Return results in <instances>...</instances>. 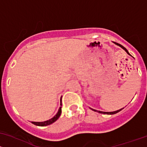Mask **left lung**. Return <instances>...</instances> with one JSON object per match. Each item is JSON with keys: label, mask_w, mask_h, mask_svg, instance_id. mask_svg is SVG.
Returning <instances> with one entry per match:
<instances>
[{"label": "left lung", "mask_w": 147, "mask_h": 147, "mask_svg": "<svg viewBox=\"0 0 147 147\" xmlns=\"http://www.w3.org/2000/svg\"><path fill=\"white\" fill-rule=\"evenodd\" d=\"M115 43L116 44V45H118V46H119L120 47H122V49H124V50H125V51H126L127 53L128 54H129V53L128 52V51L127 50V49L125 47H124L123 46H122V45H119V44H118V43H116V42H115ZM130 55V54H129ZM91 109V110H93V111H95V112H98V113H102V114H107V115H114V114H116V113H118V112H119V111H121V110H122V109L123 108H122V109H120V110H117V111H114V112H102V111H98V110H93V109H92V108H90Z\"/></svg>", "instance_id": "8db88e82"}]
</instances>
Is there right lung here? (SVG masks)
<instances>
[{
    "mask_svg": "<svg viewBox=\"0 0 147 147\" xmlns=\"http://www.w3.org/2000/svg\"><path fill=\"white\" fill-rule=\"evenodd\" d=\"M61 107L59 109V111H58V113H57V115H56L54 117H52L51 119H49V120H47V121H45V122H32V123L34 124V125H37V126H40V127H44V126H47V125H51V123H53V122H54L56 120H57V119H58L60 115H61Z\"/></svg>",
    "mask_w": 147,
    "mask_h": 147,
    "instance_id": "right-lung-1",
    "label": "right lung"
}]
</instances>
